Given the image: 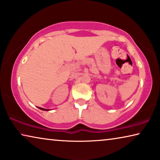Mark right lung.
Returning <instances> with one entry per match:
<instances>
[{
	"mask_svg": "<svg viewBox=\"0 0 160 160\" xmlns=\"http://www.w3.org/2000/svg\"><path fill=\"white\" fill-rule=\"evenodd\" d=\"M39 109H41V110H43V111H49V109H45V108H40V107H38Z\"/></svg>",
	"mask_w": 160,
	"mask_h": 160,
	"instance_id": "add662e5",
	"label": "right lung"
}]
</instances>
